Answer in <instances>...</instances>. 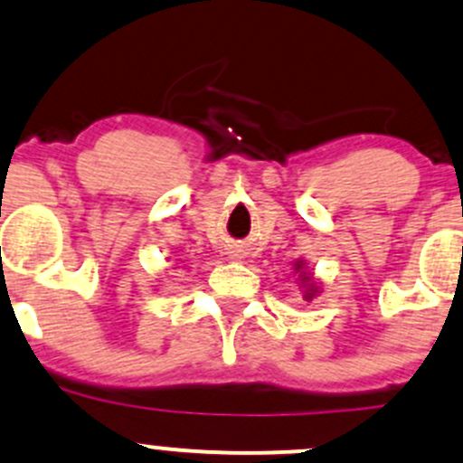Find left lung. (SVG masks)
Listing matches in <instances>:
<instances>
[{
    "instance_id": "obj_1",
    "label": "left lung",
    "mask_w": 463,
    "mask_h": 463,
    "mask_svg": "<svg viewBox=\"0 0 463 463\" xmlns=\"http://www.w3.org/2000/svg\"><path fill=\"white\" fill-rule=\"evenodd\" d=\"M294 274L298 276V285H301V292H303V298L305 301H312L314 297H317L318 292H321V285L317 283V279H314L312 271L305 269V263L303 260H297L294 263Z\"/></svg>"
}]
</instances>
